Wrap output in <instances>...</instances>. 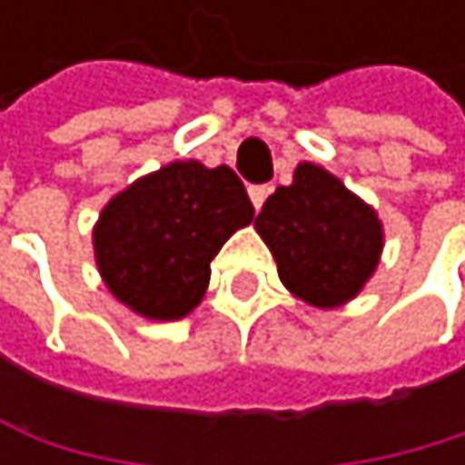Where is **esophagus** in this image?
I'll return each mask as SVG.
<instances>
[{"label":"esophagus","instance_id":"esophagus-1","mask_svg":"<svg viewBox=\"0 0 465 465\" xmlns=\"http://www.w3.org/2000/svg\"><path fill=\"white\" fill-rule=\"evenodd\" d=\"M248 194H251V203H253V209L259 212L262 209V203L267 201V194H271V186H248Z\"/></svg>","mask_w":465,"mask_h":465}]
</instances>
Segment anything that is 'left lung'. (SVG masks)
Returning a JSON list of instances; mask_svg holds the SVG:
<instances>
[{"label": "left lung", "mask_w": 465, "mask_h": 465, "mask_svg": "<svg viewBox=\"0 0 465 465\" xmlns=\"http://www.w3.org/2000/svg\"><path fill=\"white\" fill-rule=\"evenodd\" d=\"M253 225L284 287L323 310L354 298L382 251L377 212L315 164H298L292 183L264 201Z\"/></svg>", "instance_id": "8db88e82"}]
</instances>
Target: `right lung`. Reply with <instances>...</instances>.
I'll return each mask as SVG.
<instances>
[{
  "instance_id": "1",
  "label": "right lung",
  "mask_w": 465,
  "mask_h": 465,
  "mask_svg": "<svg viewBox=\"0 0 465 465\" xmlns=\"http://www.w3.org/2000/svg\"><path fill=\"white\" fill-rule=\"evenodd\" d=\"M253 203L231 167L173 162L103 209L94 253L108 290L153 321H178L201 303L212 259Z\"/></svg>"
}]
</instances>
